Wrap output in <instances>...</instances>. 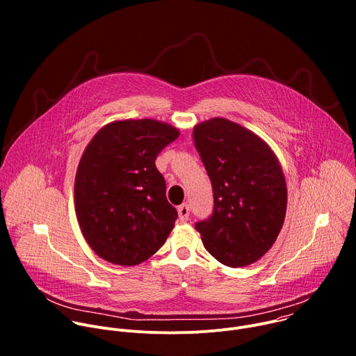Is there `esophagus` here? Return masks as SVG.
<instances>
[{
	"mask_svg": "<svg viewBox=\"0 0 356 356\" xmlns=\"http://www.w3.org/2000/svg\"><path fill=\"white\" fill-rule=\"evenodd\" d=\"M177 211H179V218H180V221L186 222V221L188 220V216H190V206L187 204V202H184V204L179 206Z\"/></svg>",
	"mask_w": 356,
	"mask_h": 356,
	"instance_id": "obj_1",
	"label": "esophagus"
}]
</instances>
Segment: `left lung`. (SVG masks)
<instances>
[{
	"label": "left lung",
	"instance_id": "1",
	"mask_svg": "<svg viewBox=\"0 0 356 356\" xmlns=\"http://www.w3.org/2000/svg\"><path fill=\"white\" fill-rule=\"evenodd\" d=\"M194 146L213 184V214L195 222L201 241L225 266L257 262L275 243L286 216L287 188L272 149L225 118L198 124Z\"/></svg>",
	"mask_w": 356,
	"mask_h": 356
}]
</instances>
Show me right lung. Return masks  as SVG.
Wrapping results in <instances>:
<instances>
[{
  "instance_id": "right-lung-1",
  "label": "right lung",
  "mask_w": 356,
  "mask_h": 356,
  "mask_svg": "<svg viewBox=\"0 0 356 356\" xmlns=\"http://www.w3.org/2000/svg\"><path fill=\"white\" fill-rule=\"evenodd\" d=\"M179 136L154 120L117 121L87 145L74 180L80 229L99 258L134 266L166 242L177 211L156 169L161 152Z\"/></svg>"
}]
</instances>
